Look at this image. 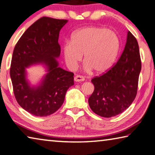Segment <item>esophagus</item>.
<instances>
[{
  "mask_svg": "<svg viewBox=\"0 0 155 155\" xmlns=\"http://www.w3.org/2000/svg\"><path fill=\"white\" fill-rule=\"evenodd\" d=\"M74 80L75 81V82H83V81L85 80V78L82 75H78L74 78Z\"/></svg>",
  "mask_w": 155,
  "mask_h": 155,
  "instance_id": "esophagus-1",
  "label": "esophagus"
}]
</instances>
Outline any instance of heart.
<instances>
[{"mask_svg": "<svg viewBox=\"0 0 155 155\" xmlns=\"http://www.w3.org/2000/svg\"><path fill=\"white\" fill-rule=\"evenodd\" d=\"M120 39L115 32L106 28L84 27L66 42L63 54L68 67L75 69L84 55L85 68L97 73L106 72L113 64L120 49Z\"/></svg>", "mask_w": 155, "mask_h": 155, "instance_id": "obj_1", "label": "heart"}]
</instances>
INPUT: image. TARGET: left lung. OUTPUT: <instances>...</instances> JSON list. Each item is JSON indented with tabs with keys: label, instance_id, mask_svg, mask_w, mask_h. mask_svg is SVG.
Listing matches in <instances>:
<instances>
[{
	"label": "left lung",
	"instance_id": "8db88e82",
	"mask_svg": "<svg viewBox=\"0 0 155 155\" xmlns=\"http://www.w3.org/2000/svg\"><path fill=\"white\" fill-rule=\"evenodd\" d=\"M141 69L138 42L128 31L122 54L107 72L91 80L95 89L88 104L93 112L111 117L126 110L135 100Z\"/></svg>",
	"mask_w": 155,
	"mask_h": 155
}]
</instances>
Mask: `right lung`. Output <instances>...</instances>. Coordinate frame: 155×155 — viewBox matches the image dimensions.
<instances>
[{
	"label": "right lung",
	"instance_id": "1",
	"mask_svg": "<svg viewBox=\"0 0 155 155\" xmlns=\"http://www.w3.org/2000/svg\"><path fill=\"white\" fill-rule=\"evenodd\" d=\"M68 22L42 17L32 24L14 47L10 77L17 102L37 117L51 115L64 102L66 93L74 84L73 73L59 67L60 55L58 38L61 29ZM41 64L46 74L37 86H31L26 78V68Z\"/></svg>",
	"mask_w": 155,
	"mask_h": 155
}]
</instances>
